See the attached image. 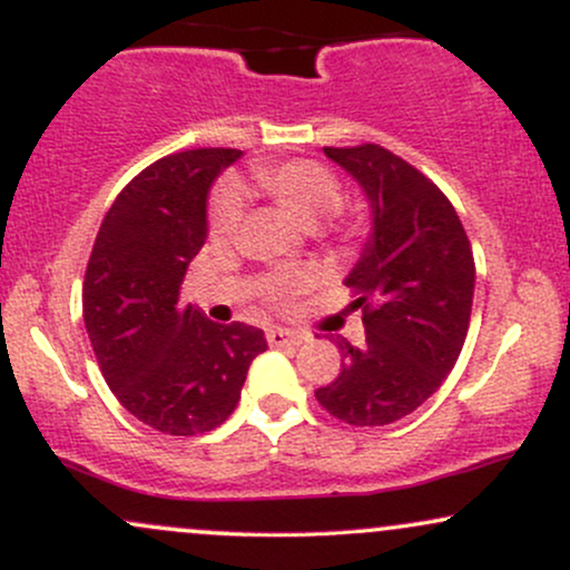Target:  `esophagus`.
<instances>
[{
  "label": "esophagus",
  "mask_w": 570,
  "mask_h": 570,
  "mask_svg": "<svg viewBox=\"0 0 570 570\" xmlns=\"http://www.w3.org/2000/svg\"><path fill=\"white\" fill-rule=\"evenodd\" d=\"M303 335H297V332H289V330H281V326H276V330H267V343L276 345V348H286V345H299L303 343Z\"/></svg>",
  "instance_id": "34e87169"
}]
</instances>
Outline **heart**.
Instances as JSON below:
<instances>
[{
	"label": "heart",
	"instance_id": "heart-1",
	"mask_svg": "<svg viewBox=\"0 0 570 570\" xmlns=\"http://www.w3.org/2000/svg\"><path fill=\"white\" fill-rule=\"evenodd\" d=\"M252 185L271 200H276L284 212H289L303 225H316V222L330 219L343 206V187H340L337 176L322 166V163L313 160H286L254 166ZM240 217H244L240 193L235 187H222L212 200L208 230L217 240L230 238L238 230ZM340 230L351 233L353 227L340 225ZM307 286H311V273L289 271L271 278L267 294H271L273 303L286 305Z\"/></svg>",
	"mask_w": 570,
	"mask_h": 570
}]
</instances>
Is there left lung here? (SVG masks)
<instances>
[{
  "label": "left lung",
  "mask_w": 570,
  "mask_h": 570,
  "mask_svg": "<svg viewBox=\"0 0 570 570\" xmlns=\"http://www.w3.org/2000/svg\"><path fill=\"white\" fill-rule=\"evenodd\" d=\"M367 195L372 233L345 278L364 343L337 337L340 375L318 404L351 426H385L440 389L461 356L474 299V254L453 203L381 144L324 147Z\"/></svg>",
  "instance_id": "1"
}]
</instances>
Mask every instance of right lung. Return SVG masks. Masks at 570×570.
<instances>
[{
  "instance_id": "1",
  "label": "right lung",
  "mask_w": 570,
  "mask_h": 570,
  "mask_svg": "<svg viewBox=\"0 0 570 570\" xmlns=\"http://www.w3.org/2000/svg\"><path fill=\"white\" fill-rule=\"evenodd\" d=\"M240 149L168 155L117 195L98 227L82 284L90 345L117 402L147 426L195 436L233 415L263 330L214 324L179 297L206 240L214 179Z\"/></svg>"
}]
</instances>
